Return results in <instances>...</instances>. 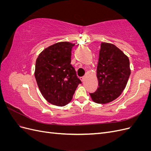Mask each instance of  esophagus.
<instances>
[{
	"label": "esophagus",
	"instance_id": "esophagus-1",
	"mask_svg": "<svg viewBox=\"0 0 151 151\" xmlns=\"http://www.w3.org/2000/svg\"><path fill=\"white\" fill-rule=\"evenodd\" d=\"M80 79H81V80L82 81V82H84V79H85V77H84V76L81 77Z\"/></svg>",
	"mask_w": 151,
	"mask_h": 151
}]
</instances>
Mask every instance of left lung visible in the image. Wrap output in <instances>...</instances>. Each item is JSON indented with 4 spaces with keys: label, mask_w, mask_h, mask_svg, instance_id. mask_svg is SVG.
Listing matches in <instances>:
<instances>
[{
    "label": "left lung",
    "mask_w": 151,
    "mask_h": 151,
    "mask_svg": "<svg viewBox=\"0 0 151 151\" xmlns=\"http://www.w3.org/2000/svg\"><path fill=\"white\" fill-rule=\"evenodd\" d=\"M130 75L129 59L115 45L101 43L97 67L98 88L89 93L95 103L105 104L122 94Z\"/></svg>",
    "instance_id": "8db88e82"
}]
</instances>
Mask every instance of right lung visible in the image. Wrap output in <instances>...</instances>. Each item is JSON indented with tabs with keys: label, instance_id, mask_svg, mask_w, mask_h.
<instances>
[{
	"label": "right lung",
	"instance_id": "obj_1",
	"mask_svg": "<svg viewBox=\"0 0 151 151\" xmlns=\"http://www.w3.org/2000/svg\"><path fill=\"white\" fill-rule=\"evenodd\" d=\"M74 44L60 42L45 48L36 59L35 78L43 97L52 104L69 103L81 81L71 64Z\"/></svg>",
	"mask_w": 151,
	"mask_h": 151
}]
</instances>
